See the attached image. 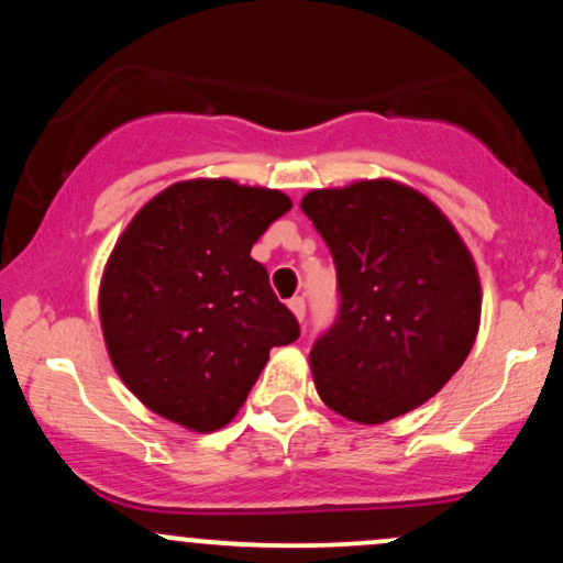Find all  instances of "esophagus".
I'll return each instance as SVG.
<instances>
[{
  "label": "esophagus",
  "mask_w": 563,
  "mask_h": 563,
  "mask_svg": "<svg viewBox=\"0 0 563 563\" xmlns=\"http://www.w3.org/2000/svg\"><path fill=\"white\" fill-rule=\"evenodd\" d=\"M288 307H290V312L296 314V320H303V318H307V301H303L301 296H294V299L288 301Z\"/></svg>",
  "instance_id": "obj_1"
}]
</instances>
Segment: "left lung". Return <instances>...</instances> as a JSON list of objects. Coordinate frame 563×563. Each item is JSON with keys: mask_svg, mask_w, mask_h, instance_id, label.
Segmentation results:
<instances>
[{"mask_svg": "<svg viewBox=\"0 0 563 563\" xmlns=\"http://www.w3.org/2000/svg\"><path fill=\"white\" fill-rule=\"evenodd\" d=\"M331 249L339 318L309 352L314 389L354 423H386L431 399L466 363L482 318L471 251L416 187L360 179L301 198Z\"/></svg>", "mask_w": 563, "mask_h": 563, "instance_id": "obj_1", "label": "left lung"}]
</instances>
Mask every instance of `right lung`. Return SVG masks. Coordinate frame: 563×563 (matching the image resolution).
<instances>
[{
    "mask_svg": "<svg viewBox=\"0 0 563 563\" xmlns=\"http://www.w3.org/2000/svg\"><path fill=\"white\" fill-rule=\"evenodd\" d=\"M290 198L232 179H185L161 190L115 241L100 280L108 357L147 410L217 431L238 416L269 349L299 322L269 288L251 245Z\"/></svg>",
    "mask_w": 563,
    "mask_h": 563,
    "instance_id": "add662e5",
    "label": "right lung"
}]
</instances>
